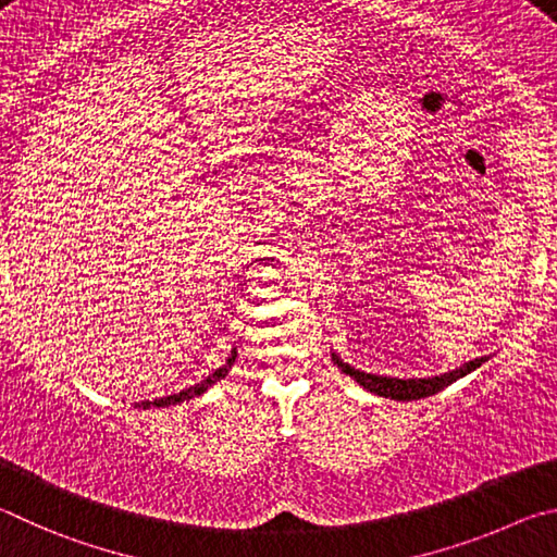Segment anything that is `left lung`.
I'll return each instance as SVG.
<instances>
[{
	"label": "left lung",
	"mask_w": 557,
	"mask_h": 557,
	"mask_svg": "<svg viewBox=\"0 0 557 557\" xmlns=\"http://www.w3.org/2000/svg\"><path fill=\"white\" fill-rule=\"evenodd\" d=\"M333 362L343 369L345 374H349L355 379L359 386H364L367 392H372L376 396H384V398H394V401H413V398H425V396H433L445 388L447 384L457 382V379H462L465 374L474 372L476 367H482V362H486V357L474 359V362H467L460 369H455L450 374H441V376H433V379H394V376H379V374H367V372H359V369H352L349 364H345L343 359L337 355H333Z\"/></svg>",
	"instance_id": "left-lung-1"
}]
</instances>
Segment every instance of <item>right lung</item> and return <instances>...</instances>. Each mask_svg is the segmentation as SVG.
Returning <instances> with one entry per match:
<instances>
[{
	"label": "right lung",
	"instance_id": "add662e5",
	"mask_svg": "<svg viewBox=\"0 0 557 557\" xmlns=\"http://www.w3.org/2000/svg\"><path fill=\"white\" fill-rule=\"evenodd\" d=\"M234 357H237V352H232V357L227 359V364H222L220 369H214V372L208 379H202L200 384H195L190 388H183L181 394H173V396H165V398H156V401H141L139 408H151V406H159L161 408V406H175V404H181V401H190L193 396H200L202 392H208V388L214 382H220L222 376H227V372H230L232 364H234Z\"/></svg>",
	"mask_w": 557,
	"mask_h": 557
}]
</instances>
